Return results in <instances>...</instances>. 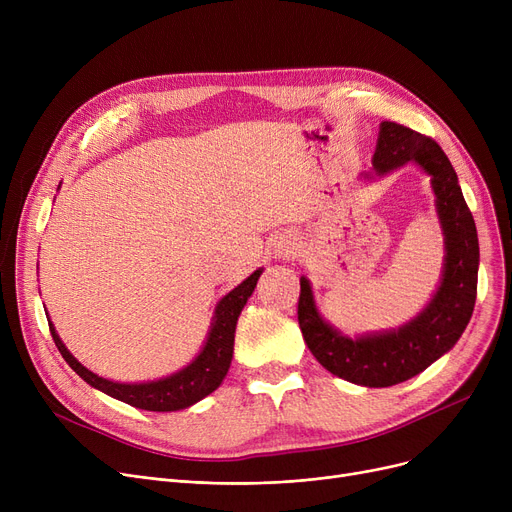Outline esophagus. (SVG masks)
<instances>
[{"instance_id": "esophagus-1", "label": "esophagus", "mask_w": 512, "mask_h": 512, "mask_svg": "<svg viewBox=\"0 0 512 512\" xmlns=\"http://www.w3.org/2000/svg\"><path fill=\"white\" fill-rule=\"evenodd\" d=\"M274 251H276L278 257H288V255L294 253V242H290V240H280Z\"/></svg>"}]
</instances>
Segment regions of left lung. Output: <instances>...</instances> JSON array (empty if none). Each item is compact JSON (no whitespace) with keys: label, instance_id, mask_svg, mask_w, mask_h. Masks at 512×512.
<instances>
[{"label":"left lung","instance_id":"left-lung-1","mask_svg":"<svg viewBox=\"0 0 512 512\" xmlns=\"http://www.w3.org/2000/svg\"><path fill=\"white\" fill-rule=\"evenodd\" d=\"M409 161L432 176L446 249L442 282L427 307L398 330L348 338L319 315L311 284L301 278L299 326L309 351L330 373L367 388L407 382L448 353L465 332L477 297V230L450 159L425 134L382 122L373 174L384 176Z\"/></svg>","mask_w":512,"mask_h":512}]
</instances>
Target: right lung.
I'll list each match as a JSON object with an SVG mask.
<instances>
[{
    "instance_id": "obj_1",
    "label": "right lung",
    "mask_w": 512,
    "mask_h": 512,
    "mask_svg": "<svg viewBox=\"0 0 512 512\" xmlns=\"http://www.w3.org/2000/svg\"><path fill=\"white\" fill-rule=\"evenodd\" d=\"M261 272L263 270L259 267V270L253 272L245 282H240L234 290H230L226 297L218 303V307H215L209 336L205 340V346L201 348V353L193 359V363H188L184 369L168 375V378L155 380V382L120 384V382L99 378L97 373L89 371L87 367H83L72 357V353L60 340L56 328H53V324L47 319L49 332L53 336V342H56V346H58V351L66 359V363L89 386L105 392L107 396L126 402V405H130V407H137L143 411H159V413L180 411V409L195 405V402H199L201 398L211 394L224 382L226 373L230 369L232 353H234V332H236L238 315L253 294Z\"/></svg>"
}]
</instances>
